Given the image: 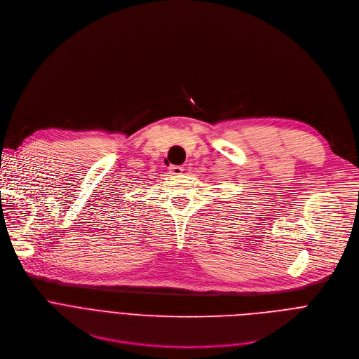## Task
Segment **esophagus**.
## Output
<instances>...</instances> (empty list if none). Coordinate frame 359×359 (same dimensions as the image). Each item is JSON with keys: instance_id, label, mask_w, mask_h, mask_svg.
<instances>
[{"instance_id": "1", "label": "esophagus", "mask_w": 359, "mask_h": 359, "mask_svg": "<svg viewBox=\"0 0 359 359\" xmlns=\"http://www.w3.org/2000/svg\"><path fill=\"white\" fill-rule=\"evenodd\" d=\"M183 170H184V169H183L182 166H170V168H169L170 175H176V176H177V175H182Z\"/></svg>"}]
</instances>
